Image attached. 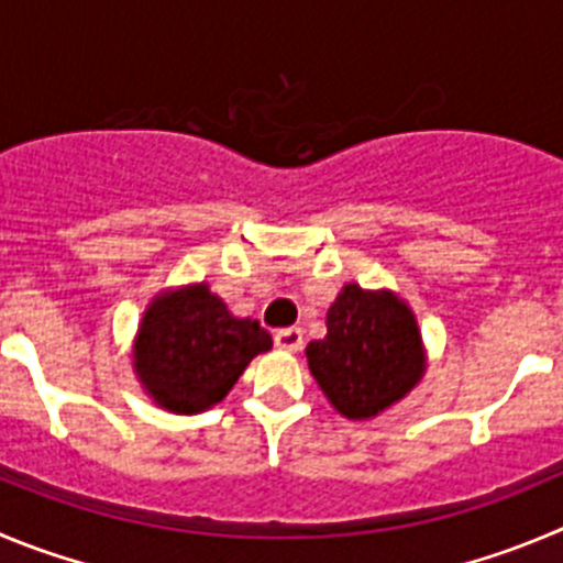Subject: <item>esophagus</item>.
<instances>
[{
	"label": "esophagus",
	"instance_id": "obj_1",
	"mask_svg": "<svg viewBox=\"0 0 563 563\" xmlns=\"http://www.w3.org/2000/svg\"><path fill=\"white\" fill-rule=\"evenodd\" d=\"M275 344L286 353H299L302 350V330L299 328H283L275 333Z\"/></svg>",
	"mask_w": 563,
	"mask_h": 563
}]
</instances>
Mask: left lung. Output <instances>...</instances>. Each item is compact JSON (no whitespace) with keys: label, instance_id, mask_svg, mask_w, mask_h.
<instances>
[{"label":"left lung","instance_id":"1","mask_svg":"<svg viewBox=\"0 0 563 563\" xmlns=\"http://www.w3.org/2000/svg\"><path fill=\"white\" fill-rule=\"evenodd\" d=\"M308 369L346 419H372L424 375V350L411 308L391 291L350 283L328 311V335L306 350Z\"/></svg>","mask_w":563,"mask_h":563}]
</instances>
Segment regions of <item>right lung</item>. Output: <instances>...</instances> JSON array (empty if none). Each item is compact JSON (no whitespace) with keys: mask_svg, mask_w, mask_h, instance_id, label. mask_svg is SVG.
<instances>
[{"mask_svg":"<svg viewBox=\"0 0 563 563\" xmlns=\"http://www.w3.org/2000/svg\"><path fill=\"white\" fill-rule=\"evenodd\" d=\"M272 335L255 319L228 311L208 283L157 294L135 335L133 369L166 411L199 413L228 397Z\"/></svg>","mask_w":563,"mask_h":563,"instance_id":"right-lung-1","label":"right lung"}]
</instances>
